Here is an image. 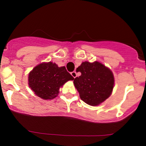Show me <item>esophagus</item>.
Returning <instances> with one entry per match:
<instances>
[{
    "label": "esophagus",
    "instance_id": "obj_1",
    "mask_svg": "<svg viewBox=\"0 0 146 146\" xmlns=\"http://www.w3.org/2000/svg\"><path fill=\"white\" fill-rule=\"evenodd\" d=\"M71 76H73L74 78H76V76H77V73H76V71H73V72H71Z\"/></svg>",
    "mask_w": 146,
    "mask_h": 146
}]
</instances>
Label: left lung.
<instances>
[{
  "label": "left lung",
  "mask_w": 146,
  "mask_h": 146,
  "mask_svg": "<svg viewBox=\"0 0 146 146\" xmlns=\"http://www.w3.org/2000/svg\"><path fill=\"white\" fill-rule=\"evenodd\" d=\"M77 70L81 73V76L76 77L73 83L84 102L97 106L110 96L114 78L108 68L98 61H85Z\"/></svg>",
  "instance_id": "obj_1"
}]
</instances>
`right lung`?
I'll use <instances>...</instances> for the list:
<instances>
[{
  "mask_svg": "<svg viewBox=\"0 0 146 146\" xmlns=\"http://www.w3.org/2000/svg\"><path fill=\"white\" fill-rule=\"evenodd\" d=\"M74 78L66 70V67H58L52 62L43 63L36 66L29 73V86L35 95L44 100L55 98L58 90L66 82Z\"/></svg>",
  "mask_w": 146,
  "mask_h": 146,
  "instance_id": "obj_1",
  "label": "right lung"
}]
</instances>
